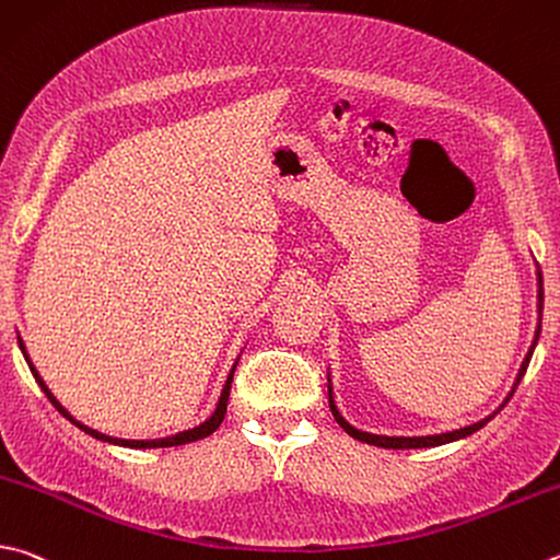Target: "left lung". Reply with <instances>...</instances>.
<instances>
[{
  "mask_svg": "<svg viewBox=\"0 0 560 560\" xmlns=\"http://www.w3.org/2000/svg\"><path fill=\"white\" fill-rule=\"evenodd\" d=\"M536 287H538V291H536V311H538V325H536V332H534V342H532V348H528V352H526V358H524L522 368H520V374H516V380H514V384H512V392L504 396V401L500 404V409L492 411L490 416H485V419H480V421H477V423L463 425V429L445 431V433H433V435H380V433H368V431H360V429H354V425H352V423H348V421H345V416L338 411V406H335V396H332V380H330V372H328V401H330V411H332V416H335V421H338V423L342 425V431H345V433H350L352 439H358V441H362V443H370V445H377V448H392V451H409V448H435V445H445V443L460 441V439H467V435H472L475 431H480L482 425H485L487 421H492L494 416L504 409L506 401H510L512 396H514L516 386H520V382H522V377H524V372H526V368H528V360H532V354H534V348H536V342H538V335H541V313H544V277H541V269H538V264H536Z\"/></svg>",
  "mask_w": 560,
  "mask_h": 560,
  "instance_id": "obj_1",
  "label": "left lung"
}]
</instances>
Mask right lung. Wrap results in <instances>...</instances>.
<instances>
[{
	"mask_svg": "<svg viewBox=\"0 0 560 560\" xmlns=\"http://www.w3.org/2000/svg\"><path fill=\"white\" fill-rule=\"evenodd\" d=\"M16 340H19V350H22L24 360H26V364H28V370H32L34 380L38 382L40 389H44V394L48 396V401L54 404L56 409H58V413H63L70 423L78 425L80 431H85L88 435H93V439H97V441H105V443H112V445H125V448H174V445H186V443H192V441L206 439V435H210L212 431H218V429H220V423H222V419H225L228 399H230V386H232V374H235L237 362L232 364V370H230V374H228V382H225V386H222V394H220V401H218V406H215V411H212V416H210L208 421H202L200 425H196V429L180 431V433H176V435H166V439H154V441H127V439H112V435H105V433H100V431H95V429H90V425L80 423V421L75 419V416H70V411L66 409V406L60 404L54 394H50V389L46 386V382L40 380V374H38V370L34 368L32 358H28L24 340L19 338V335H16ZM237 360H240V358H237Z\"/></svg>",
	"mask_w": 560,
	"mask_h": 560,
	"instance_id": "right-lung-1",
	"label": "right lung"
}]
</instances>
